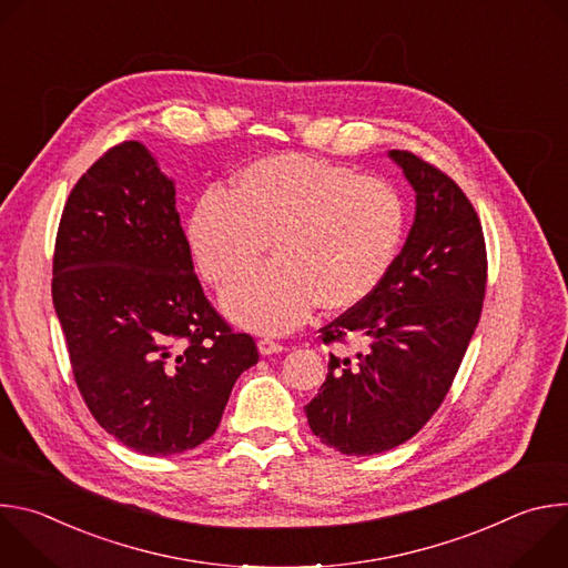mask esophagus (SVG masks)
I'll return each mask as SVG.
<instances>
[{
	"instance_id": "34e87169",
	"label": "esophagus",
	"mask_w": 568,
	"mask_h": 568,
	"mask_svg": "<svg viewBox=\"0 0 568 568\" xmlns=\"http://www.w3.org/2000/svg\"><path fill=\"white\" fill-rule=\"evenodd\" d=\"M258 351H261V355H274V353H283L285 346L274 342V339H261L258 342Z\"/></svg>"
}]
</instances>
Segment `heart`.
Masks as SVG:
<instances>
[{
	"label": "heart",
	"instance_id": "heart-1",
	"mask_svg": "<svg viewBox=\"0 0 568 568\" xmlns=\"http://www.w3.org/2000/svg\"><path fill=\"white\" fill-rule=\"evenodd\" d=\"M404 202L384 178L305 154L265 156L231 193L209 191L189 220L200 274L222 285L272 242L274 263L231 283L224 312L256 333H290L316 303L346 310L390 270L404 235Z\"/></svg>",
	"mask_w": 568,
	"mask_h": 568
}]
</instances>
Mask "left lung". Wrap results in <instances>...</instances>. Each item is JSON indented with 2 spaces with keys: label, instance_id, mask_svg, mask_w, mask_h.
Wrapping results in <instances>:
<instances>
[{
  "label": "left lung",
  "instance_id": "obj_1",
  "mask_svg": "<svg viewBox=\"0 0 568 568\" xmlns=\"http://www.w3.org/2000/svg\"><path fill=\"white\" fill-rule=\"evenodd\" d=\"M416 191V220L382 283L321 328V342L362 339L331 353L305 407L323 445L371 456L414 438L438 412L476 331L488 281L480 220L460 186L423 156L390 150Z\"/></svg>",
  "mask_w": 568,
  "mask_h": 568
}]
</instances>
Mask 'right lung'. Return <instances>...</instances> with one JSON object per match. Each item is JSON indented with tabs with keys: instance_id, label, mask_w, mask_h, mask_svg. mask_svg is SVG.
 Segmentation results:
<instances>
[{
	"instance_id": "add662e5",
	"label": "right lung",
	"mask_w": 568,
	"mask_h": 568,
	"mask_svg": "<svg viewBox=\"0 0 568 568\" xmlns=\"http://www.w3.org/2000/svg\"><path fill=\"white\" fill-rule=\"evenodd\" d=\"M71 373L125 447L171 456L209 440L258 362L193 272L175 184L139 141L112 145L71 189L51 278Z\"/></svg>"
}]
</instances>
